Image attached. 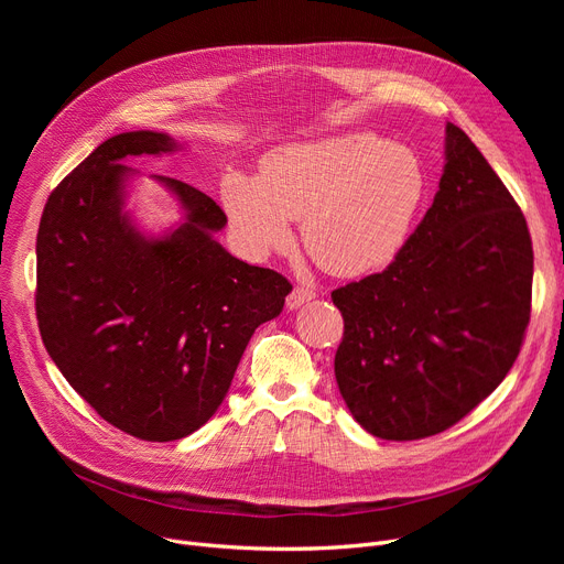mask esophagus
Here are the masks:
<instances>
[{"mask_svg": "<svg viewBox=\"0 0 564 564\" xmlns=\"http://www.w3.org/2000/svg\"><path fill=\"white\" fill-rule=\"evenodd\" d=\"M311 300H315V290L304 288V285H297V288H294V290L288 294L285 306H288L290 311H297L300 306H304V304L311 302Z\"/></svg>", "mask_w": 564, "mask_h": 564, "instance_id": "34e87169", "label": "esophagus"}]
</instances>
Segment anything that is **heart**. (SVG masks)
Instances as JSON below:
<instances>
[{"mask_svg": "<svg viewBox=\"0 0 564 564\" xmlns=\"http://www.w3.org/2000/svg\"><path fill=\"white\" fill-rule=\"evenodd\" d=\"M423 192V169L409 148L354 132L276 148L258 177L228 173L219 198L251 256L285 249L290 221H304L313 260L332 274L359 276L398 256Z\"/></svg>", "mask_w": 564, "mask_h": 564, "instance_id": "heart-1", "label": "heart"}]
</instances>
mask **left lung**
<instances>
[{
    "mask_svg": "<svg viewBox=\"0 0 564 564\" xmlns=\"http://www.w3.org/2000/svg\"><path fill=\"white\" fill-rule=\"evenodd\" d=\"M525 217L464 130L419 228L379 274L332 292L345 334L334 372L357 423L413 441L462 421L506 379L530 319Z\"/></svg>",
    "mask_w": 564,
    "mask_h": 564,
    "instance_id": "8db88e82",
    "label": "left lung"
}]
</instances>
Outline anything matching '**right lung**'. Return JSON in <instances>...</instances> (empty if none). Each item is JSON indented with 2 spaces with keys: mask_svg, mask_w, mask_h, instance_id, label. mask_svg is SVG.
Listing matches in <instances>:
<instances>
[{
  "mask_svg": "<svg viewBox=\"0 0 564 564\" xmlns=\"http://www.w3.org/2000/svg\"><path fill=\"white\" fill-rule=\"evenodd\" d=\"M181 148L164 132L102 141L47 203L36 237V317L70 387L113 427L143 441L196 432L224 402L262 322L290 281L230 256L215 232L221 207L196 187L153 175L183 221L143 232L126 210L137 171L126 158Z\"/></svg>",
  "mask_w": 564,
  "mask_h": 564,
  "instance_id": "1",
  "label": "right lung"
}]
</instances>
